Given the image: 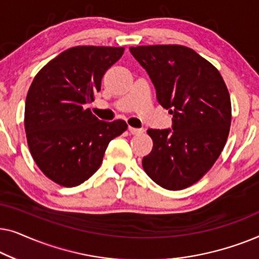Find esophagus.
Listing matches in <instances>:
<instances>
[{
    "label": "esophagus",
    "mask_w": 259,
    "mask_h": 259,
    "mask_svg": "<svg viewBox=\"0 0 259 259\" xmlns=\"http://www.w3.org/2000/svg\"><path fill=\"white\" fill-rule=\"evenodd\" d=\"M128 131L132 134H141L145 132L144 128H136V127H131V126L128 127Z\"/></svg>",
    "instance_id": "esophagus-1"
}]
</instances>
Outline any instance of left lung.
I'll list each match as a JSON object with an SVG mask.
<instances>
[{
    "label": "left lung",
    "mask_w": 259,
    "mask_h": 259,
    "mask_svg": "<svg viewBox=\"0 0 259 259\" xmlns=\"http://www.w3.org/2000/svg\"><path fill=\"white\" fill-rule=\"evenodd\" d=\"M131 54L168 109L172 128L148 130L153 150L145 172L167 190H183L212 167L228 140L231 100L221 73L193 49L177 45L131 47Z\"/></svg>",
    "instance_id": "left-lung-1"
}]
</instances>
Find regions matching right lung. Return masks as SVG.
I'll list each match as a JSON object with an SVG mask.
<instances>
[{
	"label": "right lung",
	"instance_id": "add662e5",
	"mask_svg": "<svg viewBox=\"0 0 259 259\" xmlns=\"http://www.w3.org/2000/svg\"><path fill=\"white\" fill-rule=\"evenodd\" d=\"M123 51L69 48L48 62L31 82L24 109L28 146L41 171L59 185L77 186L93 176L109 141L127 128L123 120L101 121L84 108Z\"/></svg>",
	"mask_w": 259,
	"mask_h": 259
}]
</instances>
